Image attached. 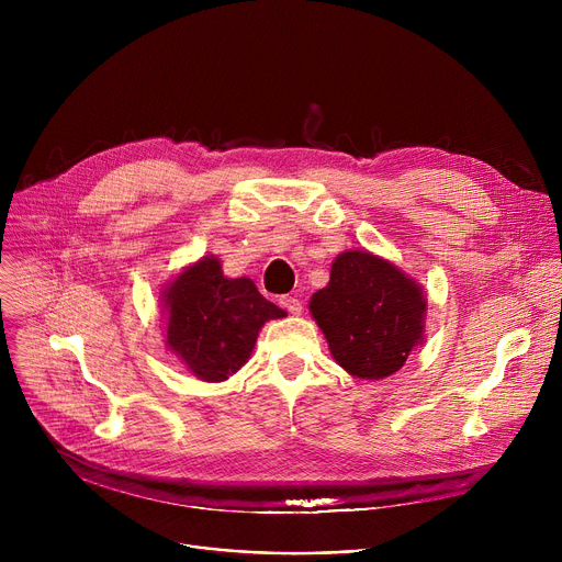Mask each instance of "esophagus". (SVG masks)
Masks as SVG:
<instances>
[{"mask_svg": "<svg viewBox=\"0 0 562 562\" xmlns=\"http://www.w3.org/2000/svg\"><path fill=\"white\" fill-rule=\"evenodd\" d=\"M280 305L289 312V314H301L303 312V303L299 296H282Z\"/></svg>", "mask_w": 562, "mask_h": 562, "instance_id": "obj_1", "label": "esophagus"}]
</instances>
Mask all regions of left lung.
<instances>
[{"label":"left lung","instance_id":"1","mask_svg":"<svg viewBox=\"0 0 562 562\" xmlns=\"http://www.w3.org/2000/svg\"><path fill=\"white\" fill-rule=\"evenodd\" d=\"M310 310L339 367L364 380L396 373L424 335L422 286L367 250L335 259Z\"/></svg>","mask_w":562,"mask_h":562}]
</instances>
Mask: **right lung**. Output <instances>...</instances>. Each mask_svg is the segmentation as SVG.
<instances>
[{"instance_id": "right-lung-1", "label": "right lung", "mask_w": 562, "mask_h": 562, "mask_svg": "<svg viewBox=\"0 0 562 562\" xmlns=\"http://www.w3.org/2000/svg\"><path fill=\"white\" fill-rule=\"evenodd\" d=\"M166 312L170 350L206 382L239 371L263 323L284 316L252 280H227L216 257H202L170 284Z\"/></svg>"}]
</instances>
